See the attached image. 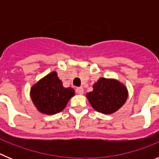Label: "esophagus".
<instances>
[{
	"label": "esophagus",
	"mask_w": 159,
	"mask_h": 159,
	"mask_svg": "<svg viewBox=\"0 0 159 159\" xmlns=\"http://www.w3.org/2000/svg\"><path fill=\"white\" fill-rule=\"evenodd\" d=\"M75 92H76V93H78L79 95H83V94H84V88H83L82 87L77 88L76 89H75Z\"/></svg>",
	"instance_id": "esophagus-1"
}]
</instances>
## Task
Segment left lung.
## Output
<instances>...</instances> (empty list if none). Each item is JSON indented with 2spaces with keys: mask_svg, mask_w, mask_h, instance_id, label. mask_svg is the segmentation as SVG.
<instances>
[{
  "mask_svg": "<svg viewBox=\"0 0 159 159\" xmlns=\"http://www.w3.org/2000/svg\"><path fill=\"white\" fill-rule=\"evenodd\" d=\"M92 107L97 111L110 115L117 111L128 97L124 84L115 79H99L93 85V91L86 94Z\"/></svg>",
  "mask_w": 159,
  "mask_h": 159,
  "instance_id": "1",
  "label": "left lung"
}]
</instances>
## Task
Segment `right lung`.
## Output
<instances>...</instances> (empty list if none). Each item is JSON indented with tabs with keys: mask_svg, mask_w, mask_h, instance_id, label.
I'll use <instances>...</instances> for the list:
<instances>
[{
	"mask_svg": "<svg viewBox=\"0 0 159 159\" xmlns=\"http://www.w3.org/2000/svg\"><path fill=\"white\" fill-rule=\"evenodd\" d=\"M74 95V89L64 88L55 71L40 79L30 90V97L36 109L48 116L62 111Z\"/></svg>",
	"mask_w": 159,
	"mask_h": 159,
	"instance_id": "obj_1",
	"label": "right lung"
}]
</instances>
